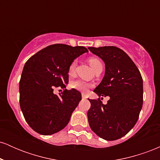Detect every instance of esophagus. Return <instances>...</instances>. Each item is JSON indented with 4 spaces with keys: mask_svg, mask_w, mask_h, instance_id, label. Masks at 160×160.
<instances>
[{
    "mask_svg": "<svg viewBox=\"0 0 160 160\" xmlns=\"http://www.w3.org/2000/svg\"><path fill=\"white\" fill-rule=\"evenodd\" d=\"M82 98H86V95L83 94V93H82Z\"/></svg>",
    "mask_w": 160,
    "mask_h": 160,
    "instance_id": "34e87169",
    "label": "esophagus"
}]
</instances>
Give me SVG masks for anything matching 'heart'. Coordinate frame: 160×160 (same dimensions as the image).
<instances>
[{"label": "heart", "instance_id": "b5f03b06", "mask_svg": "<svg viewBox=\"0 0 160 160\" xmlns=\"http://www.w3.org/2000/svg\"><path fill=\"white\" fill-rule=\"evenodd\" d=\"M89 65H91V67L92 68L93 70H95L98 67V65H102V62L99 58H96V57H92L89 59ZM77 60H74L71 64H70L68 67V74L72 76L75 74V71H76V67H77ZM91 85L88 82L85 81H82V80H76V81L72 82L71 83V87L73 88V89H77V90L83 92H87L88 89H89Z\"/></svg>", "mask_w": 160, "mask_h": 160}]
</instances>
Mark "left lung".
<instances>
[{"label": "left lung", "mask_w": 160, "mask_h": 160, "mask_svg": "<svg viewBox=\"0 0 160 160\" xmlns=\"http://www.w3.org/2000/svg\"><path fill=\"white\" fill-rule=\"evenodd\" d=\"M88 49L105 64L104 77L94 92L99 97H110L106 104L100 98L89 99V126L102 138L117 140L126 135L138 119L143 104L142 78L132 60L118 47Z\"/></svg>", "instance_id": "1"}]
</instances>
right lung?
Instances as JSON below:
<instances>
[{
    "label": "right lung",
    "instance_id": "1",
    "mask_svg": "<svg viewBox=\"0 0 160 160\" xmlns=\"http://www.w3.org/2000/svg\"><path fill=\"white\" fill-rule=\"evenodd\" d=\"M87 52L84 47L57 43L41 49L25 64L19 81L20 108L27 123L38 133L52 135L68 123L81 100L80 92L65 89L68 67ZM56 88L64 91L56 95Z\"/></svg>",
    "mask_w": 160,
    "mask_h": 160
}]
</instances>
